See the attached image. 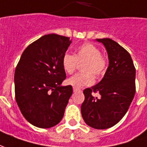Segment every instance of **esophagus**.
<instances>
[{"label": "esophagus", "mask_w": 147, "mask_h": 147, "mask_svg": "<svg viewBox=\"0 0 147 147\" xmlns=\"http://www.w3.org/2000/svg\"><path fill=\"white\" fill-rule=\"evenodd\" d=\"M73 90H74V92H78V91H81V90L78 89V88H75V87H74Z\"/></svg>", "instance_id": "esophagus-1"}]
</instances>
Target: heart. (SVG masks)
I'll list each match as a JSON object with an SVG mask.
<instances>
[{"mask_svg": "<svg viewBox=\"0 0 147 147\" xmlns=\"http://www.w3.org/2000/svg\"><path fill=\"white\" fill-rule=\"evenodd\" d=\"M83 72L76 74L67 80V83L75 88L90 86L94 82V77L99 78L106 73L108 61L100 53L96 45L92 43H84L78 46L74 53V56L69 53L64 54L61 65L64 71L68 74L75 72L78 63H82Z\"/></svg>", "mask_w": 147, "mask_h": 147, "instance_id": "1", "label": "heart"}]
</instances>
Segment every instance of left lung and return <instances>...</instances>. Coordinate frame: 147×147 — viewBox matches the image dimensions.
Listing matches in <instances>:
<instances>
[{
	"label": "left lung",
	"mask_w": 147,
	"mask_h": 147,
	"mask_svg": "<svg viewBox=\"0 0 147 147\" xmlns=\"http://www.w3.org/2000/svg\"><path fill=\"white\" fill-rule=\"evenodd\" d=\"M97 41L106 47L109 66L98 84L83 90L81 111L88 126L103 129L116 125L129 109L136 90L135 67L130 54L116 41L110 38Z\"/></svg>",
	"instance_id": "1"
}]
</instances>
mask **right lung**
I'll list each match as a JSON object with an SVG mask.
<instances>
[{
  "instance_id": "1",
  "label": "right lung",
  "mask_w": 147,
  "mask_h": 147,
  "mask_svg": "<svg viewBox=\"0 0 147 147\" xmlns=\"http://www.w3.org/2000/svg\"><path fill=\"white\" fill-rule=\"evenodd\" d=\"M71 43L69 37L45 35L24 50L14 74L15 98L21 114L33 126L50 128L62 119L73 94L61 60Z\"/></svg>"
}]
</instances>
